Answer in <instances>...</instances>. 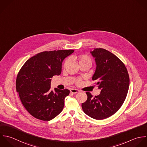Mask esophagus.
<instances>
[{
    "label": "esophagus",
    "instance_id": "esophagus-1",
    "mask_svg": "<svg viewBox=\"0 0 147 147\" xmlns=\"http://www.w3.org/2000/svg\"><path fill=\"white\" fill-rule=\"evenodd\" d=\"M70 92L71 93H73V94H76V93H77L78 92H80V90H78V89H71L70 90Z\"/></svg>",
    "mask_w": 147,
    "mask_h": 147
}]
</instances>
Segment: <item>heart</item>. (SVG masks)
<instances>
[{
	"label": "heart",
	"mask_w": 147,
	"mask_h": 147,
	"mask_svg": "<svg viewBox=\"0 0 147 147\" xmlns=\"http://www.w3.org/2000/svg\"><path fill=\"white\" fill-rule=\"evenodd\" d=\"M73 59H75L76 61H77L80 65L81 64H85V63H87V64H90L91 65L92 63V59L91 58L85 55H78V56H75L73 57ZM69 63V59H66L63 63V67L66 68L68 65ZM81 82V80L78 79L77 81V84H80Z\"/></svg>",
	"instance_id": "heart-1"
}]
</instances>
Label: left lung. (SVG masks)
<instances>
[{
    "label": "left lung",
    "mask_w": 147,
    "mask_h": 147,
    "mask_svg": "<svg viewBox=\"0 0 147 147\" xmlns=\"http://www.w3.org/2000/svg\"><path fill=\"white\" fill-rule=\"evenodd\" d=\"M96 68L92 77L101 90L99 95L93 97L86 92L87 100L82 104L85 114L96 120H102L114 115L124 103L129 86L127 69L115 54L104 49L90 51Z\"/></svg>",
    "instance_id": "1"
}]
</instances>
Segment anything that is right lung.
<instances>
[{"label": "right lung", "mask_w": 147, "mask_h": 147, "mask_svg": "<svg viewBox=\"0 0 147 147\" xmlns=\"http://www.w3.org/2000/svg\"><path fill=\"white\" fill-rule=\"evenodd\" d=\"M74 50H53L36 54L28 59L16 78V91L22 104L33 117L50 121L63 110L68 89L50 90L51 78L59 76L62 63Z\"/></svg>", "instance_id": "1"}]
</instances>
